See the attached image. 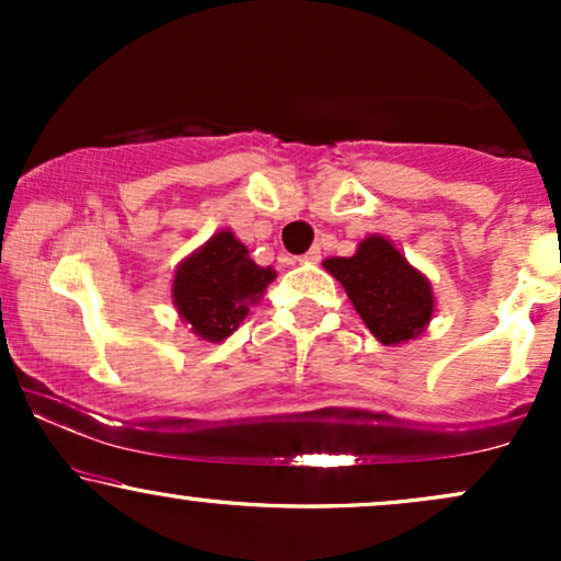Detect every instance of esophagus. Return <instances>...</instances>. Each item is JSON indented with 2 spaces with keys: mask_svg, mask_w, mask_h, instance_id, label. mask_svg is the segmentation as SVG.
<instances>
[{
  "mask_svg": "<svg viewBox=\"0 0 561 561\" xmlns=\"http://www.w3.org/2000/svg\"><path fill=\"white\" fill-rule=\"evenodd\" d=\"M300 261H302V263H319V261H321V250H319V248L308 250L306 255H300Z\"/></svg>",
  "mask_w": 561,
  "mask_h": 561,
  "instance_id": "1",
  "label": "esophagus"
}]
</instances>
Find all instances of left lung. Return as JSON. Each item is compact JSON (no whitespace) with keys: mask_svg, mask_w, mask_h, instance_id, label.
<instances>
[{"mask_svg":"<svg viewBox=\"0 0 561 561\" xmlns=\"http://www.w3.org/2000/svg\"><path fill=\"white\" fill-rule=\"evenodd\" d=\"M324 268L345 287L358 317L382 345L420 337L433 319L430 279L385 237H366L351 259H327Z\"/></svg>","mask_w":561,"mask_h":561,"instance_id":"obj_1","label":"left lung"}]
</instances>
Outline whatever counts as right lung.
Wrapping results in <instances>:
<instances>
[{
  "mask_svg": "<svg viewBox=\"0 0 561 561\" xmlns=\"http://www.w3.org/2000/svg\"><path fill=\"white\" fill-rule=\"evenodd\" d=\"M274 276L272 266H259L248 248L229 229H221L179 263L171 298L197 337L221 343L242 324Z\"/></svg>",
  "mask_w": 561,
  "mask_h": 561,
  "instance_id": "add662e5",
  "label": "right lung"
}]
</instances>
